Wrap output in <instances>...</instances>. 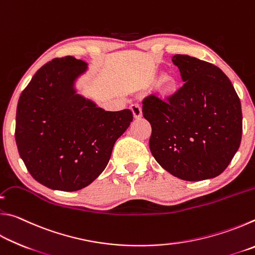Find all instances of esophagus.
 <instances>
[{
	"label": "esophagus",
	"instance_id": "1",
	"mask_svg": "<svg viewBox=\"0 0 255 255\" xmlns=\"http://www.w3.org/2000/svg\"><path fill=\"white\" fill-rule=\"evenodd\" d=\"M130 109L132 111V115L135 118H140L141 117V107L140 105H138V103H132L130 106Z\"/></svg>",
	"mask_w": 255,
	"mask_h": 255
}]
</instances>
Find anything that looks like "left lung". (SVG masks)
Returning a JSON list of instances; mask_svg holds the SVG:
<instances>
[{
  "label": "left lung",
  "instance_id": "8db88e82",
  "mask_svg": "<svg viewBox=\"0 0 255 255\" xmlns=\"http://www.w3.org/2000/svg\"><path fill=\"white\" fill-rule=\"evenodd\" d=\"M172 62L181 73L182 88L171 96L152 93L143 100V116L152 126L150 152L176 178H215L240 147V98L230 79L213 64L188 55H175Z\"/></svg>",
  "mask_w": 255,
  "mask_h": 255
}]
</instances>
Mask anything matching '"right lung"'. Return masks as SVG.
Here are the masks:
<instances>
[{"instance_id":"right-lung-1","label":"right lung","mask_w":255,"mask_h":255,"mask_svg":"<svg viewBox=\"0 0 255 255\" xmlns=\"http://www.w3.org/2000/svg\"><path fill=\"white\" fill-rule=\"evenodd\" d=\"M86 64L73 56L45 64L21 93L15 118L20 157L45 187L76 191L93 182L109 162L132 112L106 111L74 89Z\"/></svg>"}]
</instances>
